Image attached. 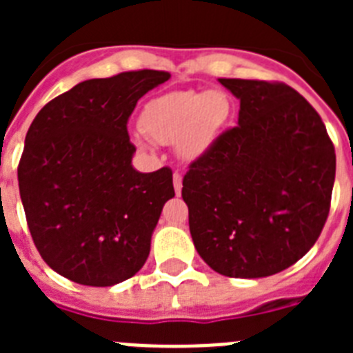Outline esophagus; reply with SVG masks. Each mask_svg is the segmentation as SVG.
I'll list each match as a JSON object with an SVG mask.
<instances>
[{
    "label": "esophagus",
    "instance_id": "obj_1",
    "mask_svg": "<svg viewBox=\"0 0 353 353\" xmlns=\"http://www.w3.org/2000/svg\"><path fill=\"white\" fill-rule=\"evenodd\" d=\"M173 185H174V192L180 194V192H182V174H180L179 171L173 174Z\"/></svg>",
    "mask_w": 353,
    "mask_h": 353
}]
</instances>
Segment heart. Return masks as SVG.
Wrapping results in <instances>:
<instances>
[{
    "instance_id": "heart-1",
    "label": "heart",
    "mask_w": 353,
    "mask_h": 353,
    "mask_svg": "<svg viewBox=\"0 0 353 353\" xmlns=\"http://www.w3.org/2000/svg\"><path fill=\"white\" fill-rule=\"evenodd\" d=\"M230 114L232 102L219 90L171 92L145 105L141 129L155 143H176L180 157L196 161L210 148Z\"/></svg>"
}]
</instances>
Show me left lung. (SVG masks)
<instances>
[{
  "label": "left lung",
  "mask_w": 353,
  "mask_h": 353,
  "mask_svg": "<svg viewBox=\"0 0 353 353\" xmlns=\"http://www.w3.org/2000/svg\"><path fill=\"white\" fill-rule=\"evenodd\" d=\"M240 101L239 123L183 176L196 251L228 277H267L318 240L336 176L320 114L285 83L219 79Z\"/></svg>",
  "instance_id": "1"
}]
</instances>
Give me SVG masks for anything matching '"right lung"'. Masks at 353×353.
<instances>
[{
  "instance_id": "obj_1",
  "label": "right lung",
  "mask_w": 353,
  "mask_h": 353,
  "mask_svg": "<svg viewBox=\"0 0 353 353\" xmlns=\"http://www.w3.org/2000/svg\"><path fill=\"white\" fill-rule=\"evenodd\" d=\"M170 74L121 72L76 84L31 121L17 168L31 239L54 272L113 286L139 272L168 199L173 171L139 173L127 121Z\"/></svg>"
}]
</instances>
